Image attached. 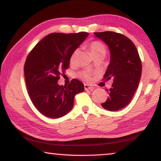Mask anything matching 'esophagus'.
I'll return each mask as SVG.
<instances>
[{
	"label": "esophagus",
	"instance_id": "esophagus-1",
	"mask_svg": "<svg viewBox=\"0 0 161 161\" xmlns=\"http://www.w3.org/2000/svg\"><path fill=\"white\" fill-rule=\"evenodd\" d=\"M84 88H85L86 91H88L89 89H93V87L91 85H89V84H85L84 85Z\"/></svg>",
	"mask_w": 161,
	"mask_h": 161
}]
</instances>
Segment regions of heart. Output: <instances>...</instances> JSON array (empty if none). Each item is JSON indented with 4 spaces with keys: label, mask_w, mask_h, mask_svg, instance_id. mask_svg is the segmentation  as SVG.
Returning a JSON list of instances; mask_svg holds the SVG:
<instances>
[{
    "label": "heart",
    "mask_w": 161,
    "mask_h": 161,
    "mask_svg": "<svg viewBox=\"0 0 161 161\" xmlns=\"http://www.w3.org/2000/svg\"><path fill=\"white\" fill-rule=\"evenodd\" d=\"M88 48L90 49L91 53L92 54L93 58H96V57H103L106 55V48L104 44L101 43V42L98 41H94L91 42L88 45ZM79 54V49H76L74 50L72 54H71L70 58V62L71 64H74L77 60L78 56ZM89 75H90V73L85 71V72L81 73V76L86 80H89Z\"/></svg>",
    "instance_id": "heart-1"
}]
</instances>
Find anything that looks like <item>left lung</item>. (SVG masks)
Listing matches in <instances>:
<instances>
[{
  "label": "left lung",
  "instance_id": "8db88e82",
  "mask_svg": "<svg viewBox=\"0 0 161 161\" xmlns=\"http://www.w3.org/2000/svg\"><path fill=\"white\" fill-rule=\"evenodd\" d=\"M96 37L108 46L110 63L103 75L105 80H113L108 96L101 106L108 111L125 107L132 100L139 85L142 63L135 45L123 34L113 31L96 32Z\"/></svg>",
  "mask_w": 161,
  "mask_h": 161
}]
</instances>
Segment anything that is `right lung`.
<instances>
[{
    "mask_svg": "<svg viewBox=\"0 0 161 161\" xmlns=\"http://www.w3.org/2000/svg\"><path fill=\"white\" fill-rule=\"evenodd\" d=\"M89 35L53 33L36 44L27 57L24 75L31 100L45 117L57 119L67 114L73 107L74 97L84 91V85L73 79L66 86L58 81L70 65L71 54Z\"/></svg>",
    "mask_w": 161,
    "mask_h": 161,
    "instance_id": "obj_1",
    "label": "right lung"
}]
</instances>
